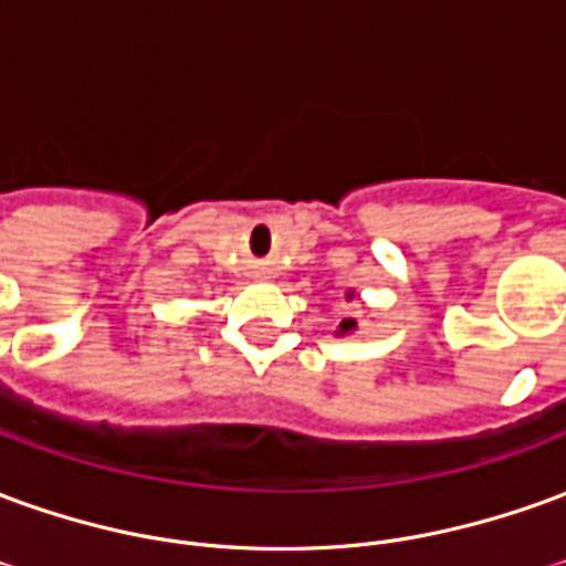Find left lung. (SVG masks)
Returning a JSON list of instances; mask_svg holds the SVG:
<instances>
[{"label":"left lung","instance_id":"obj_1","mask_svg":"<svg viewBox=\"0 0 566 566\" xmlns=\"http://www.w3.org/2000/svg\"><path fill=\"white\" fill-rule=\"evenodd\" d=\"M345 300L352 303L355 300V291H345ZM357 331V321L355 318H343L339 321V327L333 331V336H348V333H355Z\"/></svg>","mask_w":566,"mask_h":566}]
</instances>
